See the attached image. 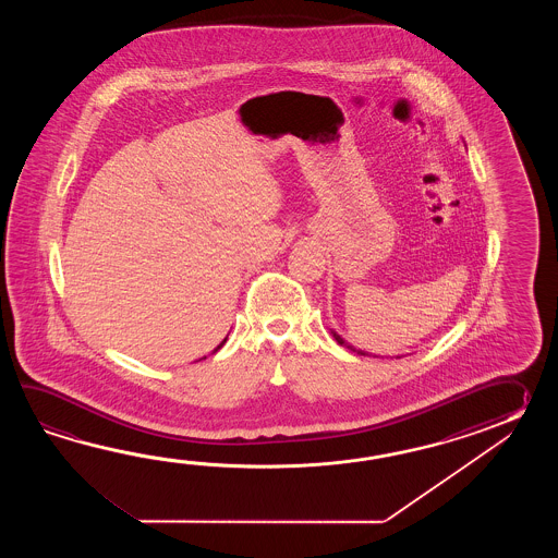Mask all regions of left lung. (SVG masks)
<instances>
[{"instance_id":"left-lung-1","label":"left lung","mask_w":558,"mask_h":558,"mask_svg":"<svg viewBox=\"0 0 558 558\" xmlns=\"http://www.w3.org/2000/svg\"><path fill=\"white\" fill-rule=\"evenodd\" d=\"M332 337H335V341H337V343L343 344V347H347V349H351V351H355V349H353V347H351V344L344 343L343 339H341V337H339V335H337V332L332 331ZM361 355H365V353H361Z\"/></svg>"}]
</instances>
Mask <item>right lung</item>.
Instances as JSON below:
<instances>
[{"mask_svg":"<svg viewBox=\"0 0 558 558\" xmlns=\"http://www.w3.org/2000/svg\"><path fill=\"white\" fill-rule=\"evenodd\" d=\"M226 341L227 339H223V341H221V343L217 344V349H221V347H223V344H226ZM217 349H215V351H217ZM214 351V353H215Z\"/></svg>","mask_w":558,"mask_h":558,"instance_id":"right-lung-1","label":"right lung"}]
</instances>
